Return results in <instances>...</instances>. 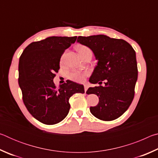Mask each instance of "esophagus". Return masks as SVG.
Listing matches in <instances>:
<instances>
[{
  "instance_id": "1",
  "label": "esophagus",
  "mask_w": 158,
  "mask_h": 158,
  "mask_svg": "<svg viewBox=\"0 0 158 158\" xmlns=\"http://www.w3.org/2000/svg\"><path fill=\"white\" fill-rule=\"evenodd\" d=\"M89 84H84V90H85V92H86V90H88V89H89Z\"/></svg>"
}]
</instances>
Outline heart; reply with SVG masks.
<instances>
[{"label":"heart","mask_w":158,"mask_h":158,"mask_svg":"<svg viewBox=\"0 0 158 158\" xmlns=\"http://www.w3.org/2000/svg\"><path fill=\"white\" fill-rule=\"evenodd\" d=\"M89 48L84 46H80L78 47V51L79 52H81L83 51H84L85 49H88ZM62 58V59H63ZM88 75L87 73H81V72H79V71H74L73 73H71L69 74V78H70L72 80L75 81H78V82H82L84 81L85 76Z\"/></svg>","instance_id":"b5f03b06"}]
</instances>
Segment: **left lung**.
Returning <instances> with one entry per match:
<instances>
[{
  "mask_svg": "<svg viewBox=\"0 0 158 158\" xmlns=\"http://www.w3.org/2000/svg\"><path fill=\"white\" fill-rule=\"evenodd\" d=\"M77 42L89 47L98 60L89 81L100 84L105 81V86L90 87L86 91L99 97L98 105L90 106V112L102 121L118 118L129 108L135 95L138 77L135 51L123 40L105 35L79 36Z\"/></svg>",
  "mask_w": 158,
  "mask_h": 158,
  "instance_id": "left-lung-1",
  "label": "left lung"
}]
</instances>
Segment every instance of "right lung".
Instances as JSON below:
<instances>
[{
    "label": "right lung",
    "instance_id": "add662e5",
    "mask_svg": "<svg viewBox=\"0 0 158 158\" xmlns=\"http://www.w3.org/2000/svg\"><path fill=\"white\" fill-rule=\"evenodd\" d=\"M77 38L52 36L33 42L20 56L19 85L23 103L32 116L44 124L62 121L69 113L71 96L84 93L83 85L67 80L56 88L53 81L60 69L61 56Z\"/></svg>",
    "mask_w": 158,
    "mask_h": 158
}]
</instances>
